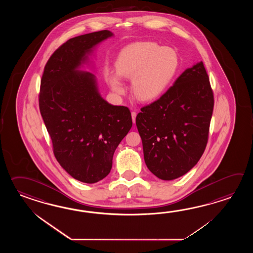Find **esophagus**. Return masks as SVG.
Listing matches in <instances>:
<instances>
[{
	"instance_id": "esophagus-1",
	"label": "esophagus",
	"mask_w": 253,
	"mask_h": 253,
	"mask_svg": "<svg viewBox=\"0 0 253 253\" xmlns=\"http://www.w3.org/2000/svg\"><path fill=\"white\" fill-rule=\"evenodd\" d=\"M131 116H132V120H133V123H135V117H136V113L133 111L131 112Z\"/></svg>"
}]
</instances>
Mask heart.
I'll return each mask as SVG.
<instances>
[{
  "instance_id": "1",
  "label": "heart",
  "mask_w": 253,
  "mask_h": 253,
  "mask_svg": "<svg viewBox=\"0 0 253 253\" xmlns=\"http://www.w3.org/2000/svg\"><path fill=\"white\" fill-rule=\"evenodd\" d=\"M117 74L132 80L131 88L137 99L151 102L161 97L171 85L179 68L174 49L150 42H134L119 52L115 62ZM115 93L122 95L126 86L117 75L109 77Z\"/></svg>"
}]
</instances>
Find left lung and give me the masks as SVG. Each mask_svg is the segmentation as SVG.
<instances>
[{"label": "left lung", "instance_id": "1", "mask_svg": "<svg viewBox=\"0 0 253 253\" xmlns=\"http://www.w3.org/2000/svg\"><path fill=\"white\" fill-rule=\"evenodd\" d=\"M213 104L209 77L200 61L159 99L141 108L135 124L145 165L156 177H181L198 163L207 145Z\"/></svg>", "mask_w": 253, "mask_h": 253}]
</instances>
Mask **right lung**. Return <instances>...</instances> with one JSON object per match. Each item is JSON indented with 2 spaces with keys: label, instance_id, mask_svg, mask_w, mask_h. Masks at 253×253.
I'll list each match as a JSON object with an SVG mask.
<instances>
[{
  "label": "right lung",
  "instance_id": "1",
  "mask_svg": "<svg viewBox=\"0 0 253 253\" xmlns=\"http://www.w3.org/2000/svg\"><path fill=\"white\" fill-rule=\"evenodd\" d=\"M113 35L105 30L70 39L50 56L41 81L40 111L54 156L82 183L108 175L115 150L132 127L128 108L107 102L96 76L80 70L96 46Z\"/></svg>",
  "mask_w": 253,
  "mask_h": 253
}]
</instances>
